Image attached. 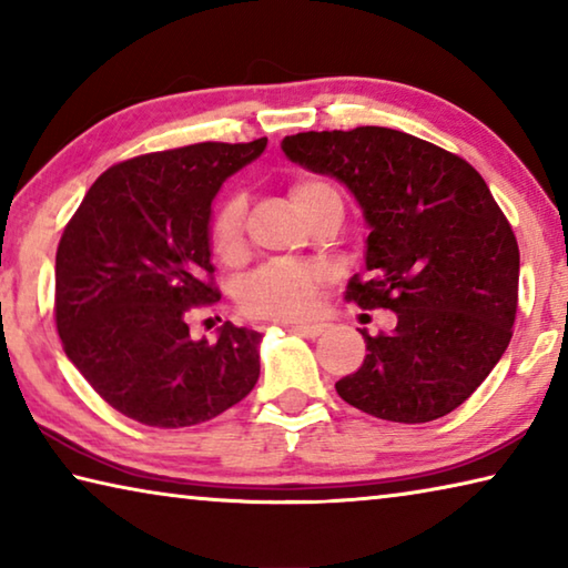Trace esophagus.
<instances>
[{
    "label": "esophagus",
    "mask_w": 568,
    "mask_h": 568,
    "mask_svg": "<svg viewBox=\"0 0 568 568\" xmlns=\"http://www.w3.org/2000/svg\"><path fill=\"white\" fill-rule=\"evenodd\" d=\"M293 331L307 335V338H318L325 331H328V323H293Z\"/></svg>",
    "instance_id": "34e87169"
}]
</instances>
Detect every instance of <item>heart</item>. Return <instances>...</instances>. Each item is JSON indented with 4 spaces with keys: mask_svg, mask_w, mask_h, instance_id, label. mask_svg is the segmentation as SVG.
Here are the masks:
<instances>
[{
    "mask_svg": "<svg viewBox=\"0 0 568 568\" xmlns=\"http://www.w3.org/2000/svg\"><path fill=\"white\" fill-rule=\"evenodd\" d=\"M291 200L303 220L325 200H341L328 182L303 178L291 187ZM210 245L223 263H237L245 253V203L240 195H230L217 207L210 225ZM325 281V273L315 265L293 261H275L250 273L240 285V307L253 318H297L313 311L315 295Z\"/></svg>",
    "mask_w": 568,
    "mask_h": 568,
    "instance_id": "obj_1",
    "label": "heart"
}]
</instances>
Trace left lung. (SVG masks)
I'll use <instances>...</instances> for the list:
<instances>
[{"label":"left lung","instance_id":"8db88e82","mask_svg":"<svg viewBox=\"0 0 568 568\" xmlns=\"http://www.w3.org/2000/svg\"><path fill=\"white\" fill-rule=\"evenodd\" d=\"M287 160L341 180L368 223L365 271L345 297L396 313L363 333V365L335 383L353 408L428 423L470 398L501 361L518 307V243L464 158L388 128L297 132Z\"/></svg>","mask_w":568,"mask_h":568}]
</instances>
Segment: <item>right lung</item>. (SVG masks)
<instances>
[{
	"mask_svg": "<svg viewBox=\"0 0 568 568\" xmlns=\"http://www.w3.org/2000/svg\"><path fill=\"white\" fill-rule=\"evenodd\" d=\"M265 145L197 142L120 162L67 223L54 265L57 331L67 358L122 416L185 428L255 388L263 335L225 323L215 343L192 341L187 313L220 301L213 197Z\"/></svg>",
	"mask_w": 568,
	"mask_h": 568,
	"instance_id": "right-lung-1",
	"label": "right lung"
}]
</instances>
